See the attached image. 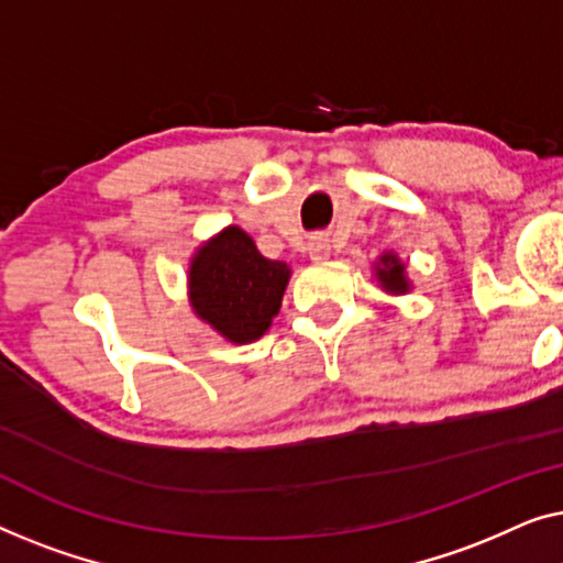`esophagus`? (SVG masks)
Returning <instances> with one entry per match:
<instances>
[{
  "instance_id": "esophagus-1",
  "label": "esophagus",
  "mask_w": 563,
  "mask_h": 563,
  "mask_svg": "<svg viewBox=\"0 0 563 563\" xmlns=\"http://www.w3.org/2000/svg\"><path fill=\"white\" fill-rule=\"evenodd\" d=\"M308 255H311L313 263H323V260H329L331 257L329 236H313V240L308 242Z\"/></svg>"
}]
</instances>
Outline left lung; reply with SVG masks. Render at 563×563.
<instances>
[{
	"label": "left lung",
	"mask_w": 563,
	"mask_h": 563,
	"mask_svg": "<svg viewBox=\"0 0 563 563\" xmlns=\"http://www.w3.org/2000/svg\"><path fill=\"white\" fill-rule=\"evenodd\" d=\"M372 271H375L379 288L390 292V296H406V292H410V288H413L408 280V265L402 263L393 250L383 252V255L377 257V263L372 265Z\"/></svg>",
	"instance_id": "8db88e82"
}]
</instances>
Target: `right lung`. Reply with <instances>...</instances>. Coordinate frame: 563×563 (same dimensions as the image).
Returning a JSON list of instances; mask_svg holds the SVG:
<instances>
[{"mask_svg":"<svg viewBox=\"0 0 563 563\" xmlns=\"http://www.w3.org/2000/svg\"><path fill=\"white\" fill-rule=\"evenodd\" d=\"M290 265L267 260L242 227L229 224L196 247L188 263V303L232 344H252L280 311Z\"/></svg>","mask_w":563,"mask_h":563,"instance_id":"1","label":"right lung"}]
</instances>
